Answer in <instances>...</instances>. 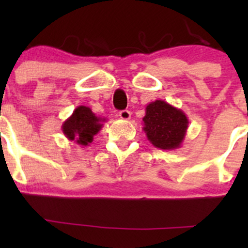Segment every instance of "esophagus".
Returning a JSON list of instances; mask_svg holds the SVG:
<instances>
[{
    "label": "esophagus",
    "instance_id": "obj_1",
    "mask_svg": "<svg viewBox=\"0 0 248 248\" xmlns=\"http://www.w3.org/2000/svg\"><path fill=\"white\" fill-rule=\"evenodd\" d=\"M119 116L120 119L127 121V120L131 119V111H128V110H121V111L119 112Z\"/></svg>",
    "mask_w": 248,
    "mask_h": 248
}]
</instances>
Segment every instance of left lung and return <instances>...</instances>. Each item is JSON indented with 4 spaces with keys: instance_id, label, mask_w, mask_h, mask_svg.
Returning <instances> with one entry per match:
<instances>
[{
    "instance_id": "1",
    "label": "left lung",
    "mask_w": 248,
    "mask_h": 248,
    "mask_svg": "<svg viewBox=\"0 0 248 248\" xmlns=\"http://www.w3.org/2000/svg\"><path fill=\"white\" fill-rule=\"evenodd\" d=\"M142 122V129L146 133L147 140L161 150L181 147L188 128L186 114L162 99L147 104Z\"/></svg>"
}]
</instances>
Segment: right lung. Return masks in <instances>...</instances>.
Listing matches in <instances>:
<instances>
[{
    "label": "right lung",
    "instance_id": "1",
    "mask_svg": "<svg viewBox=\"0 0 248 248\" xmlns=\"http://www.w3.org/2000/svg\"><path fill=\"white\" fill-rule=\"evenodd\" d=\"M104 121V117L96 116L89 107L79 106L63 122L62 132L71 141L81 146H89L93 137L102 129Z\"/></svg>",
    "mask_w": 248,
    "mask_h": 248
}]
</instances>
